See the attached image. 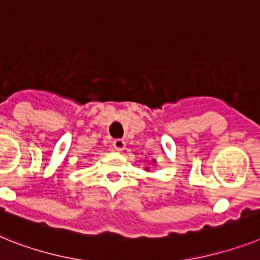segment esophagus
<instances>
[{
  "instance_id": "1",
  "label": "esophagus",
  "mask_w": 260,
  "mask_h": 260,
  "mask_svg": "<svg viewBox=\"0 0 260 260\" xmlns=\"http://www.w3.org/2000/svg\"><path fill=\"white\" fill-rule=\"evenodd\" d=\"M112 147H113V149L116 150V152H123V150L125 149L126 144H125V141L121 140V139H117V140H115L112 143Z\"/></svg>"
}]
</instances>
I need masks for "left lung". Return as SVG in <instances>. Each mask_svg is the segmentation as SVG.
<instances>
[{
  "mask_svg": "<svg viewBox=\"0 0 260 260\" xmlns=\"http://www.w3.org/2000/svg\"><path fill=\"white\" fill-rule=\"evenodd\" d=\"M150 162H152V165H153V164H156V160H152V161H150ZM144 169H145V171H147V172H149V168H148V167H145V168H144Z\"/></svg>",
  "mask_w": 260,
  "mask_h": 260,
  "instance_id": "1",
  "label": "left lung"
}]
</instances>
